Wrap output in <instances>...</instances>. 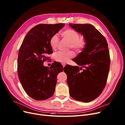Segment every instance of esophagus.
<instances>
[{"instance_id":"1","label":"esophagus","mask_w":125,"mask_h":125,"mask_svg":"<svg viewBox=\"0 0 125 125\" xmlns=\"http://www.w3.org/2000/svg\"><path fill=\"white\" fill-rule=\"evenodd\" d=\"M62 67H63V68H64V67H65V66L66 65V64L65 63H62Z\"/></svg>"}]
</instances>
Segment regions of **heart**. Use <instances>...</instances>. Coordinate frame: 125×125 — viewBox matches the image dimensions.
<instances>
[{"instance_id":"obj_1","label":"heart","mask_w":125,"mask_h":125,"mask_svg":"<svg viewBox=\"0 0 125 125\" xmlns=\"http://www.w3.org/2000/svg\"><path fill=\"white\" fill-rule=\"evenodd\" d=\"M61 35L64 39L70 43V48L74 49L76 51L81 52L85 47V41L83 39H80L78 33L73 30L66 29L61 33ZM58 42L59 39L57 35H54L51 37L50 43L52 49L55 50L57 48ZM74 56V54L72 51H59L55 54V59L58 62H66Z\"/></svg>"}]
</instances>
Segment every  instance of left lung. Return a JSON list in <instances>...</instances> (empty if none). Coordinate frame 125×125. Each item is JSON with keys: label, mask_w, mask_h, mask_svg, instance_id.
<instances>
[{"label": "left lung", "mask_w": 125, "mask_h": 125, "mask_svg": "<svg viewBox=\"0 0 125 125\" xmlns=\"http://www.w3.org/2000/svg\"><path fill=\"white\" fill-rule=\"evenodd\" d=\"M69 26L83 36L86 46L73 59L84 69L67 65L64 72L70 96L76 101L88 103L98 97L106 86L110 64L106 38L90 24L70 23Z\"/></svg>", "instance_id": "8db88e82"}]
</instances>
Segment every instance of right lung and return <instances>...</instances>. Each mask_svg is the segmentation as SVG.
<instances>
[{"label":"right lung","mask_w":125,"mask_h":125,"mask_svg":"<svg viewBox=\"0 0 125 125\" xmlns=\"http://www.w3.org/2000/svg\"><path fill=\"white\" fill-rule=\"evenodd\" d=\"M65 24H39L30 30L19 49L17 71L19 81L29 96L42 101L52 96L57 74L64 68L60 62L44 67L43 62L52 53L50 39Z\"/></svg>","instance_id":"right-lung-1"}]
</instances>
